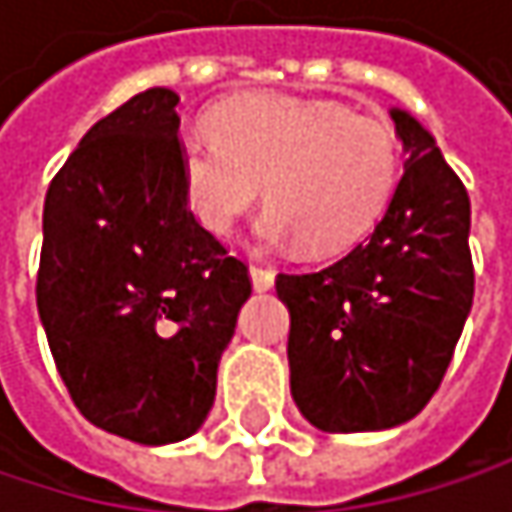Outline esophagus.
Instances as JSON below:
<instances>
[{
  "label": "esophagus",
  "instance_id": "34e87169",
  "mask_svg": "<svg viewBox=\"0 0 512 512\" xmlns=\"http://www.w3.org/2000/svg\"><path fill=\"white\" fill-rule=\"evenodd\" d=\"M249 275H252L255 290H269V287H272V281H275V272H272V269H266V266H257V263L249 266Z\"/></svg>",
  "mask_w": 512,
  "mask_h": 512
}]
</instances>
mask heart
<instances>
[{
	"label": "heart",
	"instance_id": "heart-1",
	"mask_svg": "<svg viewBox=\"0 0 512 512\" xmlns=\"http://www.w3.org/2000/svg\"><path fill=\"white\" fill-rule=\"evenodd\" d=\"M177 159L201 228L231 234L263 189L269 207L257 237L266 246L305 240L311 252L356 243L400 177V145L385 121L296 94H243L222 103L210 133L180 136Z\"/></svg>",
	"mask_w": 512,
	"mask_h": 512
}]
</instances>
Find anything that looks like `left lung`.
<instances>
[{"label": "left lung", "instance_id": "1", "mask_svg": "<svg viewBox=\"0 0 512 512\" xmlns=\"http://www.w3.org/2000/svg\"><path fill=\"white\" fill-rule=\"evenodd\" d=\"M403 177L376 228L317 272H281L290 394L326 433L406 424L439 391L474 299L471 204L436 139L391 109Z\"/></svg>", "mask_w": 512, "mask_h": 512}]
</instances>
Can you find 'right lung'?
Segmentation results:
<instances>
[{"label":"right lung","instance_id":"add662e5","mask_svg":"<svg viewBox=\"0 0 512 512\" xmlns=\"http://www.w3.org/2000/svg\"><path fill=\"white\" fill-rule=\"evenodd\" d=\"M171 88L97 121L44 201L38 314L76 409L139 445L189 439L252 296L249 266L198 225Z\"/></svg>","mask_w":512,"mask_h":512}]
</instances>
